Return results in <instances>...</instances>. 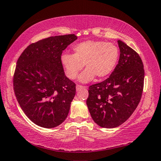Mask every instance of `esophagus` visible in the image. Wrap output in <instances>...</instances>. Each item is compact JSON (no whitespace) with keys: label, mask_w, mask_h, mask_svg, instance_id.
<instances>
[{"label":"esophagus","mask_w":161,"mask_h":161,"mask_svg":"<svg viewBox=\"0 0 161 161\" xmlns=\"http://www.w3.org/2000/svg\"><path fill=\"white\" fill-rule=\"evenodd\" d=\"M86 86H81V85H77V86H76V89H77V91L80 90V89H86Z\"/></svg>","instance_id":"34e87169"}]
</instances>
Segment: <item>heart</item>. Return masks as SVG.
Wrapping results in <instances>:
<instances>
[{"label":"heart","mask_w":161,"mask_h":161,"mask_svg":"<svg viewBox=\"0 0 161 161\" xmlns=\"http://www.w3.org/2000/svg\"><path fill=\"white\" fill-rule=\"evenodd\" d=\"M73 54L63 53L60 56L61 63L69 79L75 80L79 72L86 69L79 77V81L87 83L97 76L103 79L115 69L119 58V50L112 43L101 41H86L73 46Z\"/></svg>","instance_id":"1"}]
</instances>
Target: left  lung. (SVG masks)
I'll return each mask as SVG.
<instances>
[{"mask_svg":"<svg viewBox=\"0 0 161 161\" xmlns=\"http://www.w3.org/2000/svg\"><path fill=\"white\" fill-rule=\"evenodd\" d=\"M119 58L110 77L89 86L86 100L89 113L96 124L103 128L119 126L134 113L141 100L144 69L137 53L118 41Z\"/></svg>","mask_w":161,"mask_h":161,"instance_id":"8db88e82","label":"left lung"}]
</instances>
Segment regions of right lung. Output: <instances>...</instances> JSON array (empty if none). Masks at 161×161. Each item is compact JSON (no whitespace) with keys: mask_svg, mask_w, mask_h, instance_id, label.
<instances>
[{"mask_svg":"<svg viewBox=\"0 0 161 161\" xmlns=\"http://www.w3.org/2000/svg\"><path fill=\"white\" fill-rule=\"evenodd\" d=\"M77 39L68 34L40 40L28 46L17 60L14 94L25 115L38 126L55 127L68 115L76 84L65 75L60 56Z\"/></svg>","mask_w":161,"mask_h":161,"instance_id":"obj_1","label":"right lung"}]
</instances>
